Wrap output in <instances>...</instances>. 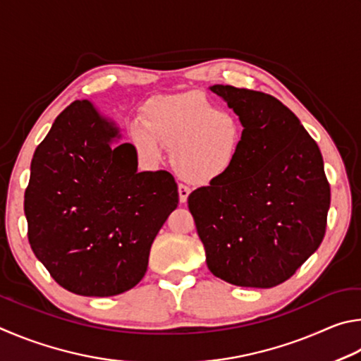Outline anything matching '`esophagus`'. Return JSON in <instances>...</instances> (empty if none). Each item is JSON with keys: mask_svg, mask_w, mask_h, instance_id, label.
<instances>
[{"mask_svg": "<svg viewBox=\"0 0 361 361\" xmlns=\"http://www.w3.org/2000/svg\"><path fill=\"white\" fill-rule=\"evenodd\" d=\"M177 190H179L180 203H185V201L188 200V195H190V192H192V188L184 185V184H179V188H177Z\"/></svg>", "mask_w": 361, "mask_h": 361, "instance_id": "1", "label": "esophagus"}]
</instances>
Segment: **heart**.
Instances as JSON below:
<instances>
[{"label":"heart","instance_id":"1","mask_svg":"<svg viewBox=\"0 0 361 361\" xmlns=\"http://www.w3.org/2000/svg\"><path fill=\"white\" fill-rule=\"evenodd\" d=\"M147 125L131 126V141L147 163L160 161L163 145L176 173L197 185L214 184L230 173L245 141V126L235 112L219 109L198 92L152 99Z\"/></svg>","mask_w":361,"mask_h":361}]
</instances>
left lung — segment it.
I'll use <instances>...</instances> for the list:
<instances>
[{"label":"left lung","mask_w":361,"mask_h":361,"mask_svg":"<svg viewBox=\"0 0 361 361\" xmlns=\"http://www.w3.org/2000/svg\"><path fill=\"white\" fill-rule=\"evenodd\" d=\"M241 117L245 141L231 171L188 197L211 273L271 288L319 249L330 209L324 158L298 117L268 93L212 85Z\"/></svg>","instance_id":"left-lung-1"}]
</instances>
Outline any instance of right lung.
Here are the masks:
<instances>
[{
	"mask_svg": "<svg viewBox=\"0 0 361 361\" xmlns=\"http://www.w3.org/2000/svg\"><path fill=\"white\" fill-rule=\"evenodd\" d=\"M179 203L173 174L137 173L135 145L92 101L63 111L37 145L25 190L28 241L63 288L114 296L142 279Z\"/></svg>",
	"mask_w": 361,
	"mask_h": 361,
	"instance_id": "1",
	"label": "right lung"
}]
</instances>
